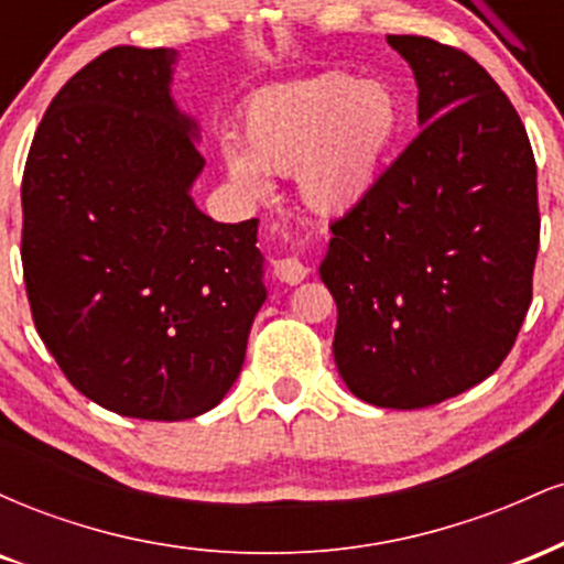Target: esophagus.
Wrapping results in <instances>:
<instances>
[{
	"instance_id": "1",
	"label": "esophagus",
	"mask_w": 564,
	"mask_h": 564,
	"mask_svg": "<svg viewBox=\"0 0 564 564\" xmlns=\"http://www.w3.org/2000/svg\"><path fill=\"white\" fill-rule=\"evenodd\" d=\"M273 270H275V275L281 278L283 283H300L310 273L307 264L296 260V257H286V260H275L273 262Z\"/></svg>"
}]
</instances>
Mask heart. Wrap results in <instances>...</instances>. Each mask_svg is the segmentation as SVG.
<instances>
[{"label":"heart","instance_id":"obj_1","mask_svg":"<svg viewBox=\"0 0 564 564\" xmlns=\"http://www.w3.org/2000/svg\"><path fill=\"white\" fill-rule=\"evenodd\" d=\"M400 124V100L387 84L323 74L251 97L243 142L225 138L219 159L232 183L251 193L268 191V172H296L304 206L339 217L379 185Z\"/></svg>","mask_w":564,"mask_h":564}]
</instances>
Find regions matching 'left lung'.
Masks as SVG:
<instances>
[{
	"label": "left lung",
	"instance_id": "8db88e82",
	"mask_svg": "<svg viewBox=\"0 0 564 564\" xmlns=\"http://www.w3.org/2000/svg\"><path fill=\"white\" fill-rule=\"evenodd\" d=\"M387 42L413 70L422 132L332 225L321 281L347 390L411 411L503 364L533 296L541 219L528 132L488 70L435 39Z\"/></svg>",
	"mask_w": 564,
	"mask_h": 564
}]
</instances>
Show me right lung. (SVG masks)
Segmentation results:
<instances>
[{
	"label": "right lung",
	"instance_id": "1",
	"mask_svg": "<svg viewBox=\"0 0 564 564\" xmlns=\"http://www.w3.org/2000/svg\"><path fill=\"white\" fill-rule=\"evenodd\" d=\"M177 50L113 47L63 84L23 172L36 332L93 403L148 422L212 411L268 300L257 225L191 191L198 124L172 97Z\"/></svg>",
	"mask_w": 564,
	"mask_h": 564
}]
</instances>
